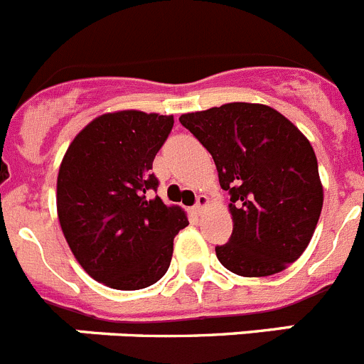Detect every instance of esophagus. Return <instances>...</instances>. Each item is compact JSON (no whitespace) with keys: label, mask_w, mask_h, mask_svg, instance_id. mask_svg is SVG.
<instances>
[{"label":"esophagus","mask_w":364,"mask_h":364,"mask_svg":"<svg viewBox=\"0 0 364 364\" xmlns=\"http://www.w3.org/2000/svg\"><path fill=\"white\" fill-rule=\"evenodd\" d=\"M205 205H208V197H205V195H198L197 202H195V205H193V210L197 211V213H200Z\"/></svg>","instance_id":"obj_1"}]
</instances>
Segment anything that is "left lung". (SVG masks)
<instances>
[{
	"instance_id": "8db88e82",
	"label": "left lung",
	"mask_w": 364,
	"mask_h": 364,
	"mask_svg": "<svg viewBox=\"0 0 364 364\" xmlns=\"http://www.w3.org/2000/svg\"><path fill=\"white\" fill-rule=\"evenodd\" d=\"M210 151L230 193L233 233L215 247L220 264L242 277H266L295 262L310 244L323 186L306 136L268 105H220L180 117Z\"/></svg>"
}]
</instances>
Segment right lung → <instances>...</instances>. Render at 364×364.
Here are the masks:
<instances>
[{
	"label": "right lung",
	"instance_id": "add662e5",
	"mask_svg": "<svg viewBox=\"0 0 364 364\" xmlns=\"http://www.w3.org/2000/svg\"><path fill=\"white\" fill-rule=\"evenodd\" d=\"M173 117L102 114L74 138L58 173V218L70 252L95 281L142 290L166 275L188 217L160 197L153 160Z\"/></svg>",
	"mask_w": 364,
	"mask_h": 364
}]
</instances>
